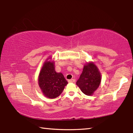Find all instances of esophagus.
Segmentation results:
<instances>
[{
  "mask_svg": "<svg viewBox=\"0 0 133 133\" xmlns=\"http://www.w3.org/2000/svg\"><path fill=\"white\" fill-rule=\"evenodd\" d=\"M75 82H76V80H75V79H74V78H72V79H70L69 80V82H70V83H75Z\"/></svg>",
  "mask_w": 133,
  "mask_h": 133,
  "instance_id": "esophagus-1",
  "label": "esophagus"
}]
</instances>
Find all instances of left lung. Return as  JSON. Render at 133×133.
Listing matches in <instances>:
<instances>
[{
  "mask_svg": "<svg viewBox=\"0 0 133 133\" xmlns=\"http://www.w3.org/2000/svg\"><path fill=\"white\" fill-rule=\"evenodd\" d=\"M101 82V75L97 67L90 63L84 66L82 75L76 84L85 95L90 96L95 91Z\"/></svg>",
  "mask_w": 133,
  "mask_h": 133,
  "instance_id": "obj_1",
  "label": "left lung"
}]
</instances>
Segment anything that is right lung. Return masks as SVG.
Masks as SVG:
<instances>
[{
    "instance_id": "right-lung-1",
    "label": "right lung",
    "mask_w": 133,
    "mask_h": 133,
    "mask_svg": "<svg viewBox=\"0 0 133 133\" xmlns=\"http://www.w3.org/2000/svg\"><path fill=\"white\" fill-rule=\"evenodd\" d=\"M54 63L46 62L40 71L39 84L43 93L49 98L60 96L68 82L61 73L55 70Z\"/></svg>"
}]
</instances>
